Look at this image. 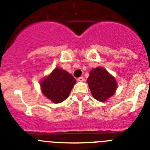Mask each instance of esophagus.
<instances>
[{"mask_svg": "<svg viewBox=\"0 0 150 150\" xmlns=\"http://www.w3.org/2000/svg\"><path fill=\"white\" fill-rule=\"evenodd\" d=\"M78 81H79V82H84L85 81L84 77H79V78H78Z\"/></svg>", "mask_w": 150, "mask_h": 150, "instance_id": "1", "label": "esophagus"}]
</instances>
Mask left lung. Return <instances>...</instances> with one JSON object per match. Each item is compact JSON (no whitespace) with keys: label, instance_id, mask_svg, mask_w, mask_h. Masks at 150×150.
I'll use <instances>...</instances> for the list:
<instances>
[{"label":"left lung","instance_id":"obj_1","mask_svg":"<svg viewBox=\"0 0 150 150\" xmlns=\"http://www.w3.org/2000/svg\"><path fill=\"white\" fill-rule=\"evenodd\" d=\"M87 83L94 98L100 102L111 98L116 93L118 87L114 76L102 67L91 69Z\"/></svg>","mask_w":150,"mask_h":150}]
</instances>
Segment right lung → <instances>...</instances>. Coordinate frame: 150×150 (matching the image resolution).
Returning <instances> with one entry per match:
<instances>
[{"label": "right lung", "mask_w": 150, "mask_h": 150, "mask_svg": "<svg viewBox=\"0 0 150 150\" xmlns=\"http://www.w3.org/2000/svg\"><path fill=\"white\" fill-rule=\"evenodd\" d=\"M75 84V78L59 67H55L48 76L41 79L40 83L42 93L55 104L66 100Z\"/></svg>", "instance_id": "right-lung-1"}]
</instances>
